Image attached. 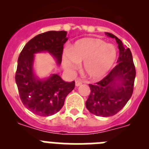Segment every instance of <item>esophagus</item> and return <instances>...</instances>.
<instances>
[{
    "instance_id": "34e87169",
    "label": "esophagus",
    "mask_w": 149,
    "mask_h": 149,
    "mask_svg": "<svg viewBox=\"0 0 149 149\" xmlns=\"http://www.w3.org/2000/svg\"><path fill=\"white\" fill-rule=\"evenodd\" d=\"M81 84H82V81H80V80H76V81H75L76 86H81Z\"/></svg>"
}]
</instances>
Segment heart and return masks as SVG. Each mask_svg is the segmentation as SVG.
Wrapping results in <instances>:
<instances>
[{
	"mask_svg": "<svg viewBox=\"0 0 149 149\" xmlns=\"http://www.w3.org/2000/svg\"><path fill=\"white\" fill-rule=\"evenodd\" d=\"M117 58L113 45L107 44L97 38H85L76 42L63 57V65L69 72L78 68L84 62V71L91 79L97 80L110 71Z\"/></svg>",
	"mask_w": 149,
	"mask_h": 149,
	"instance_id": "1",
	"label": "heart"
}]
</instances>
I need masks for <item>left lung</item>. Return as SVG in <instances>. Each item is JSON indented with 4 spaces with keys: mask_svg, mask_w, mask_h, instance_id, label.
Instances as JSON below:
<instances>
[{
    "mask_svg": "<svg viewBox=\"0 0 149 149\" xmlns=\"http://www.w3.org/2000/svg\"><path fill=\"white\" fill-rule=\"evenodd\" d=\"M105 34L115 39L118 44V64L99 82L89 84L91 93L86 101V107L91 113L97 116L108 117L120 111L131 98L136 70L131 50L113 34Z\"/></svg>",
    "mask_w": 149,
    "mask_h": 149,
    "instance_id": "1",
    "label": "left lung"
}]
</instances>
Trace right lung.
<instances>
[{
  "label": "right lung",
  "instance_id": "add662e5",
  "mask_svg": "<svg viewBox=\"0 0 149 149\" xmlns=\"http://www.w3.org/2000/svg\"><path fill=\"white\" fill-rule=\"evenodd\" d=\"M66 35L64 30L39 34L24 45L18 56L15 83L23 104L36 115L49 116L60 111L75 86L74 81L65 82L56 74L40 80L33 69L34 54L42 51L51 54L60 65Z\"/></svg>",
  "mask_w": 149,
  "mask_h": 149
}]
</instances>
